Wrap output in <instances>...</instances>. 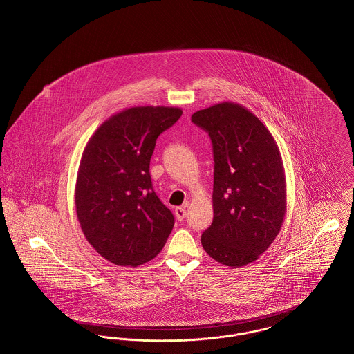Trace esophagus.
I'll list each match as a JSON object with an SVG mask.
<instances>
[{
    "mask_svg": "<svg viewBox=\"0 0 354 354\" xmlns=\"http://www.w3.org/2000/svg\"><path fill=\"white\" fill-rule=\"evenodd\" d=\"M186 215H187V211H186V208H175V216H176V219H178V221H183V219L186 218Z\"/></svg>",
    "mask_w": 354,
    "mask_h": 354,
    "instance_id": "1",
    "label": "esophagus"
}]
</instances>
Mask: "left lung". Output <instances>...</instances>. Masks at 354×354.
<instances>
[{
    "instance_id": "left-lung-1",
    "label": "left lung",
    "mask_w": 354,
    "mask_h": 354,
    "mask_svg": "<svg viewBox=\"0 0 354 354\" xmlns=\"http://www.w3.org/2000/svg\"><path fill=\"white\" fill-rule=\"evenodd\" d=\"M214 149L211 226L202 246L216 262L242 268L257 261L279 234L286 214V178L270 131L246 106L223 102L196 111Z\"/></svg>"
}]
</instances>
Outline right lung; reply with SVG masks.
<instances>
[{"label":"right lung","instance_id":"add662e5","mask_svg":"<svg viewBox=\"0 0 354 354\" xmlns=\"http://www.w3.org/2000/svg\"><path fill=\"white\" fill-rule=\"evenodd\" d=\"M178 106H131L108 118L84 148L75 207L89 245L118 266L155 258L174 215L152 189L149 160L158 136L175 124Z\"/></svg>","mask_w":354,"mask_h":354}]
</instances>
